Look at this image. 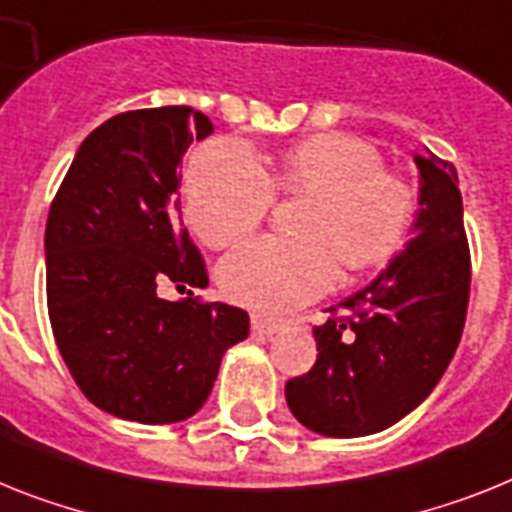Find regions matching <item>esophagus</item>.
Returning <instances> with one entry per match:
<instances>
[{
  "label": "esophagus",
  "instance_id": "34e87169",
  "mask_svg": "<svg viewBox=\"0 0 512 512\" xmlns=\"http://www.w3.org/2000/svg\"><path fill=\"white\" fill-rule=\"evenodd\" d=\"M252 333L255 336H273V333H278V325L276 322H268L263 320V317H252Z\"/></svg>",
  "mask_w": 512,
  "mask_h": 512
}]
</instances>
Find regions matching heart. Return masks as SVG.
Returning <instances> with one entry per match:
<instances>
[{
    "instance_id": "b5f03b06",
    "label": "heart",
    "mask_w": 512,
    "mask_h": 512,
    "mask_svg": "<svg viewBox=\"0 0 512 512\" xmlns=\"http://www.w3.org/2000/svg\"><path fill=\"white\" fill-rule=\"evenodd\" d=\"M273 190L309 197L302 239H255L221 265L223 294L257 315H289L325 294L338 260L354 273L390 263L416 216L414 187L382 169L372 145L325 132L283 150L270 171L236 140L203 145L187 171V221L208 247H231L263 223Z\"/></svg>"
}]
</instances>
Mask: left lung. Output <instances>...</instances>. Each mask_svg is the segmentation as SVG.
Instances as JSON below:
<instances>
[{
    "label": "left lung",
    "mask_w": 512,
    "mask_h": 512,
    "mask_svg": "<svg viewBox=\"0 0 512 512\" xmlns=\"http://www.w3.org/2000/svg\"><path fill=\"white\" fill-rule=\"evenodd\" d=\"M419 216L414 236L375 281L330 307L315 325L317 362L286 382L291 414L325 437L393 427L427 398L461 341L471 255L455 166L414 156Z\"/></svg>",
    "instance_id": "1"
}]
</instances>
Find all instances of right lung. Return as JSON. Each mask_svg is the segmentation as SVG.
<instances>
[{
  "instance_id": "obj_1",
  "label": "right lung",
  "mask_w": 512,
  "mask_h": 512,
  "mask_svg": "<svg viewBox=\"0 0 512 512\" xmlns=\"http://www.w3.org/2000/svg\"><path fill=\"white\" fill-rule=\"evenodd\" d=\"M213 124L190 106L124 111L77 148L46 221V304L59 354L90 403L140 424L182 422L208 401L249 315L166 302L158 283H208L179 210V163ZM192 294V291H190Z\"/></svg>"
}]
</instances>
